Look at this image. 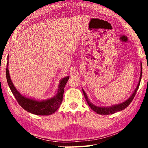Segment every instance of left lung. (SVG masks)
I'll return each mask as SVG.
<instances>
[{
    "label": "left lung",
    "mask_w": 148,
    "mask_h": 148,
    "mask_svg": "<svg viewBox=\"0 0 148 148\" xmlns=\"http://www.w3.org/2000/svg\"><path fill=\"white\" fill-rule=\"evenodd\" d=\"M142 65H141V71H140V79H139V82H138V84L136 88L135 89V90L133 92V93L132 94L131 96L126 101L122 102V103H121V104H116V105H114V106H111L109 107H101V106H95V105H94L93 104L91 103V102L89 101L88 97H87V95H86V92L84 91V90L83 89H82V91H83L84 95L85 98H86L87 104H88L90 108H91L93 110V111L96 112V113L99 114H101V115L113 114L114 113H116V112L121 111V110H124L125 108H126L130 104H131V102H132V100H133L135 95H136V93L137 90L138 89V87H139L140 84V81H141V78H142Z\"/></svg>",
    "instance_id": "8db88e82"
}]
</instances>
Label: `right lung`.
Returning a JSON list of instances; mask_svg holds the SVG:
<instances>
[{"instance_id": "add662e5", "label": "right lung", "mask_w": 148, "mask_h": 148, "mask_svg": "<svg viewBox=\"0 0 148 148\" xmlns=\"http://www.w3.org/2000/svg\"><path fill=\"white\" fill-rule=\"evenodd\" d=\"M6 74L8 86L19 104L26 111L38 116H49L57 111L62 103L65 85L69 79V76H66L60 81L57 93L53 97L44 101H36L24 97L15 87L10 76L8 61L7 62Z\"/></svg>"}]
</instances>
